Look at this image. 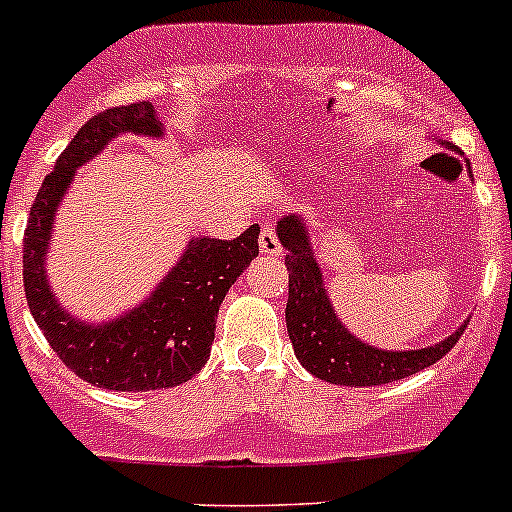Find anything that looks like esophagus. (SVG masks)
<instances>
[{
    "label": "esophagus",
    "instance_id": "obj_1",
    "mask_svg": "<svg viewBox=\"0 0 512 512\" xmlns=\"http://www.w3.org/2000/svg\"><path fill=\"white\" fill-rule=\"evenodd\" d=\"M260 250L265 252V255H282V245H280V240H277V235L272 227H262Z\"/></svg>",
    "mask_w": 512,
    "mask_h": 512
}]
</instances>
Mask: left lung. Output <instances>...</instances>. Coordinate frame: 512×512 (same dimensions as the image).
<instances>
[{
	"label": "left lung",
	"instance_id": "8db88e82",
	"mask_svg": "<svg viewBox=\"0 0 512 512\" xmlns=\"http://www.w3.org/2000/svg\"><path fill=\"white\" fill-rule=\"evenodd\" d=\"M277 237L287 250V332L297 359L317 379L339 386H381L396 379H406V376L443 359L466 332L468 324L463 322L443 342L433 344V347L411 349V352H386V349L364 344L354 334H349V329L334 314L322 282V270H319L317 257L309 245L304 220L297 215L282 218L277 223Z\"/></svg>",
	"mask_w": 512,
	"mask_h": 512
}]
</instances>
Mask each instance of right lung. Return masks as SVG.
Returning <instances> with one entry per match:
<instances>
[{
    "label": "right lung",
    "mask_w": 512,
    "mask_h": 512,
    "mask_svg": "<svg viewBox=\"0 0 512 512\" xmlns=\"http://www.w3.org/2000/svg\"><path fill=\"white\" fill-rule=\"evenodd\" d=\"M121 133L163 136L148 101L116 106L86 121L41 183L24 230V294L29 312L56 356L98 389L153 391L193 379L205 366L227 289L257 257L260 227L235 240L195 237L156 292L106 324H84L59 307L46 282V250L56 208L76 168Z\"/></svg>",
    "instance_id": "1"
}]
</instances>
